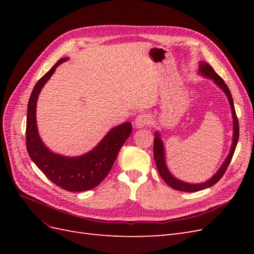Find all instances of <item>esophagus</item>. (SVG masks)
<instances>
[{"instance_id": "34e87169", "label": "esophagus", "mask_w": 254, "mask_h": 254, "mask_svg": "<svg viewBox=\"0 0 254 254\" xmlns=\"http://www.w3.org/2000/svg\"><path fill=\"white\" fill-rule=\"evenodd\" d=\"M151 122V118L150 115L148 114H141V115H137L135 121H134V125L137 128H142L146 125H149Z\"/></svg>"}]
</instances>
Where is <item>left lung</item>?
I'll return each instance as SVG.
<instances>
[{"mask_svg": "<svg viewBox=\"0 0 254 254\" xmlns=\"http://www.w3.org/2000/svg\"><path fill=\"white\" fill-rule=\"evenodd\" d=\"M199 72L201 73V75L205 76V77L214 80V82L216 83L217 86L225 92L228 99H229V103H230V106H231V110H232V118H233V141H232L231 149H230L229 155H228L227 159L225 160V162L222 163L218 172L215 174L210 180H207L203 183L193 184V183H187V182L178 180L170 173V171L167 170V166L165 163L164 146H163L162 140H161V137H160V134L158 132H156L155 140H153V158H155V161H156L158 172H159L160 176L162 177V179L168 184V186L173 188L174 190H182V191H198V190H204L207 188H211L212 186H214L215 183H217L221 179V177L224 176L230 162H231L235 148H236V145H237L238 136H240V126H238V120H237L235 108H234L233 98H232V95H231V93H230V90H229L227 84L225 83L224 79H222L218 74H216V72L213 70V67L209 64L204 63V61L200 63V65H199Z\"/></svg>", "mask_w": 254, "mask_h": 254, "instance_id": "1", "label": "left lung"}]
</instances>
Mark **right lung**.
Wrapping results in <instances>:
<instances>
[{"mask_svg": "<svg viewBox=\"0 0 254 254\" xmlns=\"http://www.w3.org/2000/svg\"><path fill=\"white\" fill-rule=\"evenodd\" d=\"M66 60H58L33 89L27 106L26 148L38 168L57 187L68 191H84L97 187L109 174L121 147L132 131V125L127 122L112 128L94 149L80 157L60 156L47 148L37 129V99L56 67Z\"/></svg>", "mask_w": 254, "mask_h": 254, "instance_id": "1", "label": "right lung"}]
</instances>
